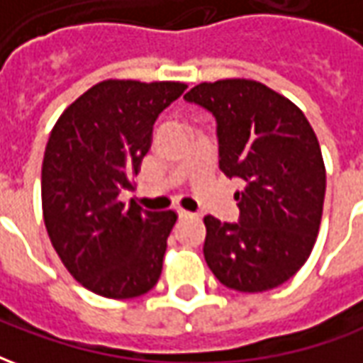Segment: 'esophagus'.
<instances>
[{"label": "esophagus", "instance_id": "34e87169", "mask_svg": "<svg viewBox=\"0 0 363 363\" xmlns=\"http://www.w3.org/2000/svg\"><path fill=\"white\" fill-rule=\"evenodd\" d=\"M177 213H179V220H189V218L194 216V213L186 212V210H177Z\"/></svg>", "mask_w": 363, "mask_h": 363}]
</instances>
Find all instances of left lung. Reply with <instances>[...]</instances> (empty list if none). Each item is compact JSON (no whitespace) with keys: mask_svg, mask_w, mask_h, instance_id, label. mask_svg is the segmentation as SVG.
<instances>
[{"mask_svg":"<svg viewBox=\"0 0 363 363\" xmlns=\"http://www.w3.org/2000/svg\"><path fill=\"white\" fill-rule=\"evenodd\" d=\"M184 99L212 112L220 169L245 184L237 223L204 218L206 262L237 291L278 288L319 233L327 174L317 135L296 104L259 82L200 83Z\"/></svg>","mask_w":363,"mask_h":363,"instance_id":"left-lung-1","label":"left lung"}]
</instances>
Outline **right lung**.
<instances>
[{
    "instance_id": "right-lung-1",
    "label": "right lung",
    "mask_w": 363,
    "mask_h": 363,
    "mask_svg": "<svg viewBox=\"0 0 363 363\" xmlns=\"http://www.w3.org/2000/svg\"><path fill=\"white\" fill-rule=\"evenodd\" d=\"M184 89L179 82L106 79L52 128L43 161L44 223L67 272L96 296H143L161 276L177 213L124 204L120 192L134 189L155 120Z\"/></svg>"
}]
</instances>
